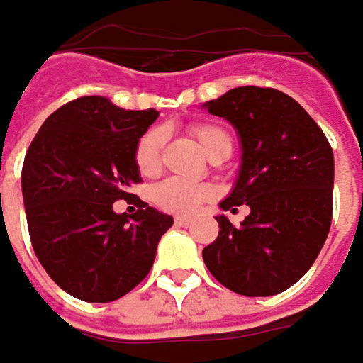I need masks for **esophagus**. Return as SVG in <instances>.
<instances>
[{"mask_svg": "<svg viewBox=\"0 0 363 363\" xmlns=\"http://www.w3.org/2000/svg\"><path fill=\"white\" fill-rule=\"evenodd\" d=\"M189 223H191L189 216H174V224L177 226H189Z\"/></svg>", "mask_w": 363, "mask_h": 363, "instance_id": "1", "label": "esophagus"}]
</instances>
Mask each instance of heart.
I'll return each mask as SVG.
<instances>
[{
	"label": "heart",
	"instance_id": "b5f03b06",
	"mask_svg": "<svg viewBox=\"0 0 363 363\" xmlns=\"http://www.w3.org/2000/svg\"><path fill=\"white\" fill-rule=\"evenodd\" d=\"M192 137L199 140L202 150L211 157H228L233 149V140L223 129L208 125V123H196L192 125ZM162 147H164V133L161 129L147 130L135 147V164L143 177H155L162 167ZM214 191L206 182L184 181V179H164L152 186L150 201L157 208L172 214H191L194 213L202 202L211 201Z\"/></svg>",
	"mask_w": 363,
	"mask_h": 363
}]
</instances>
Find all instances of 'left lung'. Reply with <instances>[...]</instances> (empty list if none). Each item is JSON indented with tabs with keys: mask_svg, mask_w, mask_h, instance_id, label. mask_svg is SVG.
Here are the masks:
<instances>
[{
	"mask_svg": "<svg viewBox=\"0 0 363 363\" xmlns=\"http://www.w3.org/2000/svg\"><path fill=\"white\" fill-rule=\"evenodd\" d=\"M234 125L242 143L238 181L224 211L250 206L240 226H220L202 250L211 274L242 296H274L314 264L332 224L334 152L294 99L270 87H236L204 105Z\"/></svg>",
	"mask_w": 363,
	"mask_h": 363,
	"instance_id": "obj_1",
	"label": "left lung"
}]
</instances>
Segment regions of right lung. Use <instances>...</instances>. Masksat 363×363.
<instances>
[{
  "label": "right lung",
  "instance_id": "obj_1",
  "mask_svg": "<svg viewBox=\"0 0 363 363\" xmlns=\"http://www.w3.org/2000/svg\"><path fill=\"white\" fill-rule=\"evenodd\" d=\"M159 113L125 111L105 97H79L49 115L21 169L27 228L37 260L67 294L113 302L145 280L172 216L137 199L135 147Z\"/></svg>",
  "mask_w": 363,
  "mask_h": 363
}]
</instances>
